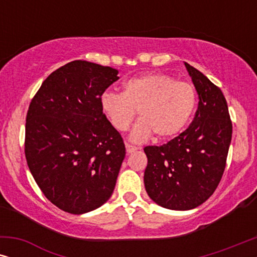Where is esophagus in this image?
Returning <instances> with one entry per match:
<instances>
[{
  "instance_id": "esophagus-1",
  "label": "esophagus",
  "mask_w": 257,
  "mask_h": 257,
  "mask_svg": "<svg viewBox=\"0 0 257 257\" xmlns=\"http://www.w3.org/2000/svg\"><path fill=\"white\" fill-rule=\"evenodd\" d=\"M125 146H126V153H127V154L132 153V152H135V151L138 150V147H136V146H132V145H130V144H126Z\"/></svg>"
}]
</instances>
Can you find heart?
I'll list each match as a JSON object with an SVG mask.
<instances>
[{
	"label": "heart",
	"instance_id": "obj_1",
	"mask_svg": "<svg viewBox=\"0 0 257 257\" xmlns=\"http://www.w3.org/2000/svg\"><path fill=\"white\" fill-rule=\"evenodd\" d=\"M195 104L194 86L165 73L135 77L124 83L122 93L105 91L100 97L101 110L117 131H126L138 112L140 121L131 133L137 143L152 135L157 139L178 135L191 119Z\"/></svg>",
	"mask_w": 257,
	"mask_h": 257
}]
</instances>
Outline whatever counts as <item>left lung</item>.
Returning <instances> with one entry per match:
<instances>
[{"label": "left lung", "instance_id": "1", "mask_svg": "<svg viewBox=\"0 0 257 257\" xmlns=\"http://www.w3.org/2000/svg\"><path fill=\"white\" fill-rule=\"evenodd\" d=\"M196 92L198 110L187 130L161 146H146L144 184L164 208L188 210L206 201L222 178L233 126L220 87L185 63Z\"/></svg>", "mask_w": 257, "mask_h": 257}]
</instances>
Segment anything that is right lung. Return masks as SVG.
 Returning <instances> with one entry per match:
<instances>
[{
  "label": "right lung",
  "instance_id": "add662e5",
  "mask_svg": "<svg viewBox=\"0 0 257 257\" xmlns=\"http://www.w3.org/2000/svg\"><path fill=\"white\" fill-rule=\"evenodd\" d=\"M118 79L110 66L70 62L42 83L29 105L28 166L45 198L64 212H91L113 193L126 152L100 97Z\"/></svg>",
  "mask_w": 257,
  "mask_h": 257
}]
</instances>
